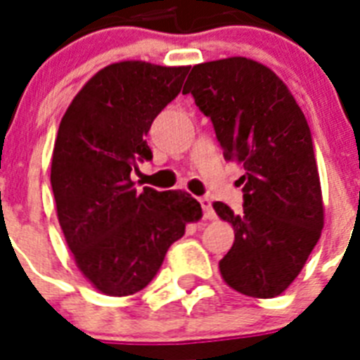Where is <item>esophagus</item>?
<instances>
[{
	"mask_svg": "<svg viewBox=\"0 0 360 360\" xmlns=\"http://www.w3.org/2000/svg\"><path fill=\"white\" fill-rule=\"evenodd\" d=\"M198 202H200V205H202V209H203V219L213 220L214 217H217V214H214L213 205H211V200H209V198H200Z\"/></svg>",
	"mask_w": 360,
	"mask_h": 360,
	"instance_id": "1",
	"label": "esophagus"
}]
</instances>
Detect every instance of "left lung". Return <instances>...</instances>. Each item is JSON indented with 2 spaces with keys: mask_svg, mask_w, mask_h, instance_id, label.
I'll use <instances>...</instances> for the list:
<instances>
[{
  "mask_svg": "<svg viewBox=\"0 0 360 360\" xmlns=\"http://www.w3.org/2000/svg\"><path fill=\"white\" fill-rule=\"evenodd\" d=\"M183 93L211 117L226 160L243 164V213L214 202L236 240L222 278L248 297L288 290L323 230V200L312 134L288 86L265 65L228 58L194 65Z\"/></svg>",
  "mask_w": 360,
  "mask_h": 360,
  "instance_id": "1",
  "label": "left lung"
}]
</instances>
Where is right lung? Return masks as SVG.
<instances>
[{
    "instance_id": "obj_1",
    "label": "right lung",
    "mask_w": 360,
    "mask_h": 360,
    "mask_svg": "<svg viewBox=\"0 0 360 360\" xmlns=\"http://www.w3.org/2000/svg\"><path fill=\"white\" fill-rule=\"evenodd\" d=\"M186 72L112 63L82 87L59 123L50 174L59 226L82 274L104 295L143 290L186 224L202 219L191 194L140 192L130 179L138 162L153 158L146 136Z\"/></svg>"
}]
</instances>
